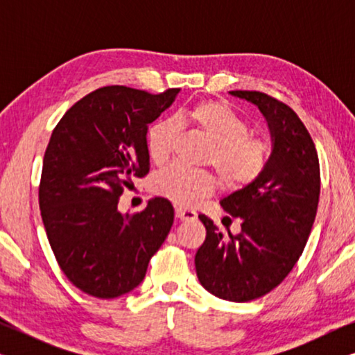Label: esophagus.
Masks as SVG:
<instances>
[{
    "instance_id": "esophagus-1",
    "label": "esophagus",
    "mask_w": 355,
    "mask_h": 355,
    "mask_svg": "<svg viewBox=\"0 0 355 355\" xmlns=\"http://www.w3.org/2000/svg\"><path fill=\"white\" fill-rule=\"evenodd\" d=\"M176 218H179V220L182 221L196 220L197 213L193 210H187V208H176Z\"/></svg>"
}]
</instances>
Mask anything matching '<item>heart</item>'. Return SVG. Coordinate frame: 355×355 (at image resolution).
<instances>
[{"mask_svg":"<svg viewBox=\"0 0 355 355\" xmlns=\"http://www.w3.org/2000/svg\"><path fill=\"white\" fill-rule=\"evenodd\" d=\"M176 123L186 125L210 145L205 162L216 169L226 187L249 186L261 176L268 164L271 153L268 140L249 134V123L221 101H198L181 111ZM176 140L178 129L173 121L162 119L152 124L147 132V152L152 163L168 162ZM152 189L157 196L179 207H193L215 192L216 179L205 171L169 166L155 174Z\"/></svg>","mask_w":355,"mask_h":355,"instance_id":"1","label":"heart"}]
</instances>
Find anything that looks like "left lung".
<instances>
[{
	"mask_svg": "<svg viewBox=\"0 0 355 355\" xmlns=\"http://www.w3.org/2000/svg\"><path fill=\"white\" fill-rule=\"evenodd\" d=\"M230 94L265 116L271 155L255 182L221 200L241 221L239 234L223 237L210 218L198 215L207 237L196 254V270L208 293L249 302L273 291L302 255L318 208L320 164L309 130L288 105L261 92Z\"/></svg>",
	"mask_w": 355,
	"mask_h": 355,
	"instance_id": "8db88e82",
	"label": "left lung"
}]
</instances>
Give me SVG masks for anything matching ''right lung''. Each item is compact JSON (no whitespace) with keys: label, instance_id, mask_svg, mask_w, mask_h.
Returning <instances> with one entry per match:
<instances>
[{"label":"right lung","instance_id":"right-lung-1","mask_svg":"<svg viewBox=\"0 0 355 355\" xmlns=\"http://www.w3.org/2000/svg\"><path fill=\"white\" fill-rule=\"evenodd\" d=\"M181 89L163 94L110 85L71 106L53 130L38 189L42 220L61 270L76 288L114 299L137 288L166 239V198L123 215L118 198L150 171L147 130Z\"/></svg>","mask_w":355,"mask_h":355}]
</instances>
